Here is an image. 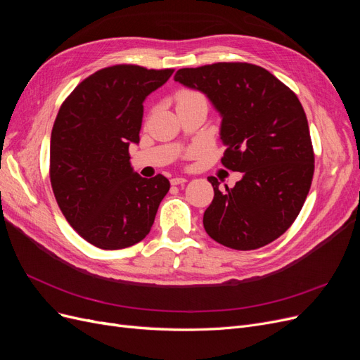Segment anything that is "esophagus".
<instances>
[{
  "label": "esophagus",
  "mask_w": 360,
  "mask_h": 360,
  "mask_svg": "<svg viewBox=\"0 0 360 360\" xmlns=\"http://www.w3.org/2000/svg\"><path fill=\"white\" fill-rule=\"evenodd\" d=\"M188 180L184 177H172L171 179V184H174V186H177V184H184Z\"/></svg>",
  "instance_id": "34e87169"
}]
</instances>
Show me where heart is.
Instances as JSON below:
<instances>
[{"label":"heart","mask_w":360,"mask_h":360,"mask_svg":"<svg viewBox=\"0 0 360 360\" xmlns=\"http://www.w3.org/2000/svg\"><path fill=\"white\" fill-rule=\"evenodd\" d=\"M177 99H179V103H181V102H188V101H193V99H202V97H201L198 93L184 90V91H180V93H179Z\"/></svg>","instance_id":"b5f03b06"}]
</instances>
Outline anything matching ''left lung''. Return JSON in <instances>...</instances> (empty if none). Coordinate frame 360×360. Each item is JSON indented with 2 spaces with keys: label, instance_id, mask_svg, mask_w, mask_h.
Wrapping results in <instances>:
<instances>
[{
  "label": "left lung",
  "instance_id": "obj_1",
  "mask_svg": "<svg viewBox=\"0 0 360 360\" xmlns=\"http://www.w3.org/2000/svg\"><path fill=\"white\" fill-rule=\"evenodd\" d=\"M174 81L207 96L222 118L224 167L243 174L225 192L209 177L214 197L202 217L207 234L237 250L274 242L302 210L314 174L308 120L297 96L248 63L180 69Z\"/></svg>",
  "mask_w": 360,
  "mask_h": 360
}]
</instances>
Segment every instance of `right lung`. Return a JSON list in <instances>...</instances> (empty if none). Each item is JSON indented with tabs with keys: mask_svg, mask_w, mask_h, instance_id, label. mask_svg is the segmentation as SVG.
Here are the masks:
<instances>
[{
	"mask_svg": "<svg viewBox=\"0 0 360 360\" xmlns=\"http://www.w3.org/2000/svg\"><path fill=\"white\" fill-rule=\"evenodd\" d=\"M174 70L132 64L84 79L61 105L51 134V184L64 217L101 249L129 248L150 233L169 191L162 174L144 179L130 165L144 101Z\"/></svg>",
	"mask_w": 360,
	"mask_h": 360,
	"instance_id": "obj_1",
	"label": "right lung"
}]
</instances>
